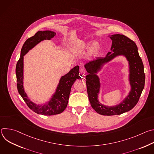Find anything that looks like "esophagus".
<instances>
[{
  "label": "esophagus",
  "instance_id": "1",
  "mask_svg": "<svg viewBox=\"0 0 154 154\" xmlns=\"http://www.w3.org/2000/svg\"><path fill=\"white\" fill-rule=\"evenodd\" d=\"M80 74L82 76H85L86 75V71L85 70V69L83 68H81L80 71Z\"/></svg>",
  "mask_w": 154,
  "mask_h": 154
}]
</instances>
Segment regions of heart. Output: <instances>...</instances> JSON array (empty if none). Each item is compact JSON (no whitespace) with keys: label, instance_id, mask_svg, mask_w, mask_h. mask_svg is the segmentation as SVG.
<instances>
[{"label":"heart","instance_id":"heart-1","mask_svg":"<svg viewBox=\"0 0 154 154\" xmlns=\"http://www.w3.org/2000/svg\"><path fill=\"white\" fill-rule=\"evenodd\" d=\"M97 48V45L96 42H93L91 45V49L92 51H94L95 50H96V49Z\"/></svg>","mask_w":154,"mask_h":154}]
</instances>
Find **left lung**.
Masks as SVG:
<instances>
[{
  "label": "left lung",
  "mask_w": 154,
  "mask_h": 154,
  "mask_svg": "<svg viewBox=\"0 0 154 154\" xmlns=\"http://www.w3.org/2000/svg\"><path fill=\"white\" fill-rule=\"evenodd\" d=\"M109 37L112 40V52H108L105 57L96 58L85 64L88 73L86 76V83L91 105L97 113L105 116L121 115L132 109L139 100L145 83L144 65L135 42L124 35L115 34ZM120 55L124 56L129 62L131 90L128 96L119 104L104 106L98 100L100 83L97 73L105 63Z\"/></svg>",
  "instance_id": "obj_1"
}]
</instances>
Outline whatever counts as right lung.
Wrapping results in <instances>:
<instances>
[{"label":"right lung","mask_w":154,"mask_h":154,"mask_svg":"<svg viewBox=\"0 0 154 154\" xmlns=\"http://www.w3.org/2000/svg\"><path fill=\"white\" fill-rule=\"evenodd\" d=\"M56 33L50 30L38 31L35 35L28 38L24 42L20 51V58L16 67L17 88L19 94L23 97L27 106L34 112L46 116L55 115L61 113L66 108L71 87L79 76V66H76L68 74L62 76L57 87L56 91L49 101L45 104H36L30 100L24 91V56L36 45L44 40H51Z\"/></svg>","instance_id":"add662e5"}]
</instances>
